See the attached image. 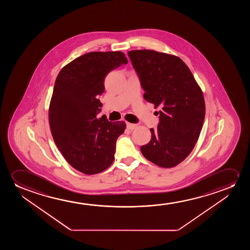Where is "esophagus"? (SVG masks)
<instances>
[{
	"label": "esophagus",
	"instance_id": "obj_1",
	"mask_svg": "<svg viewBox=\"0 0 250 250\" xmlns=\"http://www.w3.org/2000/svg\"><path fill=\"white\" fill-rule=\"evenodd\" d=\"M126 127L129 130H134V129L137 128V125H136V124L127 123Z\"/></svg>",
	"mask_w": 250,
	"mask_h": 250
}]
</instances>
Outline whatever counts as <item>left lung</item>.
<instances>
[{"label": "left lung", "mask_w": 250, "mask_h": 250, "mask_svg": "<svg viewBox=\"0 0 250 250\" xmlns=\"http://www.w3.org/2000/svg\"><path fill=\"white\" fill-rule=\"evenodd\" d=\"M144 89V99L160 106L157 129L141 147L144 157L159 167H176L191 153L205 118L202 89L181 59L154 50L128 52Z\"/></svg>", "instance_id": "obj_1"}]
</instances>
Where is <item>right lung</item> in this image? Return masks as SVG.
<instances>
[{
  "label": "right lung",
  "mask_w": 250,
  "mask_h": 250,
  "mask_svg": "<svg viewBox=\"0 0 250 250\" xmlns=\"http://www.w3.org/2000/svg\"><path fill=\"white\" fill-rule=\"evenodd\" d=\"M122 52H90L65 65L55 80L48 118L52 136L65 161L87 175L113 163L124 121L97 118L108 72L127 64Z\"/></svg>",
  "instance_id": "1"
}]
</instances>
